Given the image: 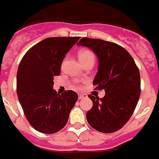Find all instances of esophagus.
Segmentation results:
<instances>
[{
	"instance_id": "1",
	"label": "esophagus",
	"mask_w": 159,
	"mask_h": 159,
	"mask_svg": "<svg viewBox=\"0 0 159 159\" xmlns=\"http://www.w3.org/2000/svg\"><path fill=\"white\" fill-rule=\"evenodd\" d=\"M84 98H87L86 94H84V93H80V94H78V99L79 100H82V99H84Z\"/></svg>"
}]
</instances>
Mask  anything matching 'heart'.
<instances>
[{"label":"heart","instance_id":"1","mask_svg":"<svg viewBox=\"0 0 159 159\" xmlns=\"http://www.w3.org/2000/svg\"><path fill=\"white\" fill-rule=\"evenodd\" d=\"M78 56L81 63V62L88 61V60L95 61V58H96L94 52L92 50L89 49V48H81V49H80L78 51Z\"/></svg>","mask_w":159,"mask_h":159}]
</instances>
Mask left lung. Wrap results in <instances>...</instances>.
I'll list each match as a JSON object with an SVG mask.
<instances>
[{"label": "left lung", "mask_w": 159, "mask_h": 159, "mask_svg": "<svg viewBox=\"0 0 159 159\" xmlns=\"http://www.w3.org/2000/svg\"><path fill=\"white\" fill-rule=\"evenodd\" d=\"M78 44L91 48L97 56L99 66L93 85L105 90L101 99L88 96L93 105L86 114L87 121L100 133L118 131L131 118L140 98L139 69L128 51L115 43L83 38Z\"/></svg>", "instance_id": "1"}]
</instances>
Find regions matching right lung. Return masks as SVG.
Listing matches in <instances>:
<instances>
[{"instance_id": "1", "label": "right lung", "mask_w": 159, "mask_h": 159, "mask_svg": "<svg viewBox=\"0 0 159 159\" xmlns=\"http://www.w3.org/2000/svg\"><path fill=\"white\" fill-rule=\"evenodd\" d=\"M79 39L45 38L30 48L19 63L16 76L19 101L27 121L40 133L52 134L61 130L78 100L75 92L59 94L52 86L65 56Z\"/></svg>"}]
</instances>
